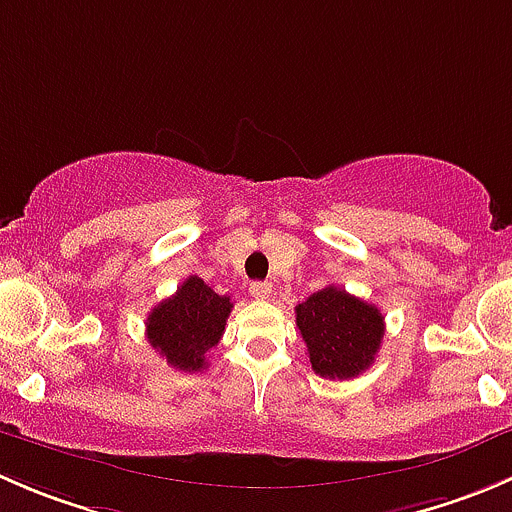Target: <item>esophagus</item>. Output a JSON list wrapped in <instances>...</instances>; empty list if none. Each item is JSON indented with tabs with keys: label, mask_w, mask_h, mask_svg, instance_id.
<instances>
[{
	"label": "esophagus",
	"mask_w": 512,
	"mask_h": 512,
	"mask_svg": "<svg viewBox=\"0 0 512 512\" xmlns=\"http://www.w3.org/2000/svg\"><path fill=\"white\" fill-rule=\"evenodd\" d=\"M250 294L255 299H260V302H265V299H270L272 294V285L270 282H252L250 285Z\"/></svg>",
	"instance_id": "1"
}]
</instances>
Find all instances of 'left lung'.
I'll list each match as a JSON object with an SVG mask.
<instances>
[{
    "instance_id": "obj_1",
    "label": "left lung",
    "mask_w": 512,
    "mask_h": 512,
    "mask_svg": "<svg viewBox=\"0 0 512 512\" xmlns=\"http://www.w3.org/2000/svg\"><path fill=\"white\" fill-rule=\"evenodd\" d=\"M309 364L324 379H352L374 364L384 339V317L374 304L334 285L294 307Z\"/></svg>"
}]
</instances>
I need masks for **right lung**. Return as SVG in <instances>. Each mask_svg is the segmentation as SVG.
Instances as JSON below:
<instances>
[{
	"mask_svg": "<svg viewBox=\"0 0 512 512\" xmlns=\"http://www.w3.org/2000/svg\"><path fill=\"white\" fill-rule=\"evenodd\" d=\"M232 302L200 277H188L173 297L156 304L146 319L148 344L178 371H203L205 354L218 347Z\"/></svg>",
	"mask_w": 512,
	"mask_h": 512,
	"instance_id": "add662e5",
	"label": "right lung"
}]
</instances>
